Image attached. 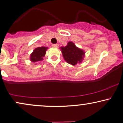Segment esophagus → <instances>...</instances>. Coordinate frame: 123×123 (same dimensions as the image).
Listing matches in <instances>:
<instances>
[{
  "label": "esophagus",
  "instance_id": "34e87169",
  "mask_svg": "<svg viewBox=\"0 0 123 123\" xmlns=\"http://www.w3.org/2000/svg\"><path fill=\"white\" fill-rule=\"evenodd\" d=\"M52 46L53 48H58V44H53Z\"/></svg>",
  "mask_w": 123,
  "mask_h": 123
}]
</instances>
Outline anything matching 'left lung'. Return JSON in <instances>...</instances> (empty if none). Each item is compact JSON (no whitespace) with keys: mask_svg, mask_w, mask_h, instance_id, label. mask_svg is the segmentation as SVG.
<instances>
[{"mask_svg":"<svg viewBox=\"0 0 123 123\" xmlns=\"http://www.w3.org/2000/svg\"><path fill=\"white\" fill-rule=\"evenodd\" d=\"M60 48L65 61L69 64L75 66L83 60L85 52L77 47L72 41H69L66 46H61Z\"/></svg>","mask_w":123,"mask_h":123,"instance_id":"8db88e82","label":"left lung"}]
</instances>
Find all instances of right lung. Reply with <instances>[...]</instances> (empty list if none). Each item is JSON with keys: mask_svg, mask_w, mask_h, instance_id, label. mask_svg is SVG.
Instances as JSON below:
<instances>
[{"mask_svg": "<svg viewBox=\"0 0 123 123\" xmlns=\"http://www.w3.org/2000/svg\"><path fill=\"white\" fill-rule=\"evenodd\" d=\"M48 47H38L34 49L30 55V61L32 62H38L43 60V57L45 55Z\"/></svg>", "mask_w": 123, "mask_h": 123, "instance_id": "add662e5", "label": "right lung"}]
</instances>
